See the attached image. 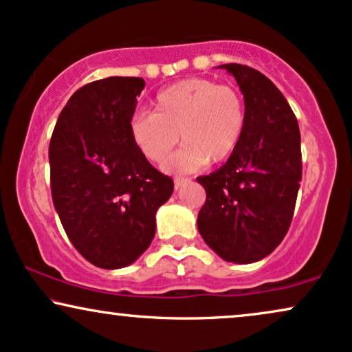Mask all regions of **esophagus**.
Masks as SVG:
<instances>
[{"label":"esophagus","mask_w":352,"mask_h":352,"mask_svg":"<svg viewBox=\"0 0 352 352\" xmlns=\"http://www.w3.org/2000/svg\"><path fill=\"white\" fill-rule=\"evenodd\" d=\"M190 182V177H175V186H176V189H179V187H182V186H186V184H189Z\"/></svg>","instance_id":"34e87169"}]
</instances>
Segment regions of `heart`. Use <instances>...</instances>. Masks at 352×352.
<instances>
[{"label": "heart", "instance_id": "1", "mask_svg": "<svg viewBox=\"0 0 352 352\" xmlns=\"http://www.w3.org/2000/svg\"><path fill=\"white\" fill-rule=\"evenodd\" d=\"M245 104L234 87L190 77L162 90L153 111L137 113L131 120L132 139L144 157L165 163L173 148L186 142L166 168L194 171L212 162L230 158L243 139Z\"/></svg>", "mask_w": 352, "mask_h": 352}]
</instances>
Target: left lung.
Returning <instances> with one entry per match:
<instances>
[{
  "instance_id": "left-lung-1",
  "label": "left lung",
  "mask_w": 352,
  "mask_h": 352,
  "mask_svg": "<svg viewBox=\"0 0 352 352\" xmlns=\"http://www.w3.org/2000/svg\"><path fill=\"white\" fill-rule=\"evenodd\" d=\"M220 67L244 94L245 127L225 165L197 177L207 192L197 228L223 260L252 263L270 255L289 230L302 179L300 132L268 77L237 63Z\"/></svg>"
}]
</instances>
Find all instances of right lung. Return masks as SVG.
<instances>
[{
  "mask_svg": "<svg viewBox=\"0 0 352 352\" xmlns=\"http://www.w3.org/2000/svg\"><path fill=\"white\" fill-rule=\"evenodd\" d=\"M140 77H107L72 94L50 140L52 197L72 245L95 267L131 265L155 236L175 182L131 134Z\"/></svg>",
  "mask_w": 352,
  "mask_h": 352,
  "instance_id": "1",
  "label": "right lung"
}]
</instances>
